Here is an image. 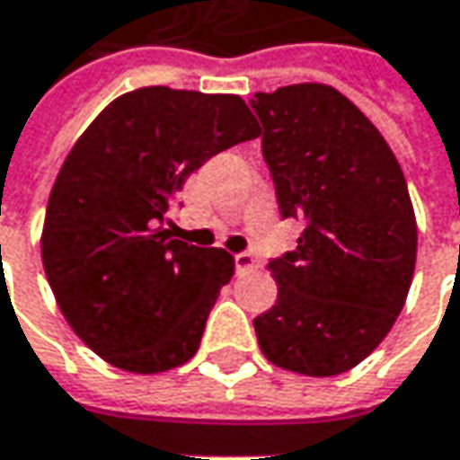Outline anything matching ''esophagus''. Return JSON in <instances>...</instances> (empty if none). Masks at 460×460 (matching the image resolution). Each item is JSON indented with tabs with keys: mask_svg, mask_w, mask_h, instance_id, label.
I'll list each match as a JSON object with an SVG mask.
<instances>
[{
	"mask_svg": "<svg viewBox=\"0 0 460 460\" xmlns=\"http://www.w3.org/2000/svg\"><path fill=\"white\" fill-rule=\"evenodd\" d=\"M256 269V258L253 253H235V271L238 274H248Z\"/></svg>",
	"mask_w": 460,
	"mask_h": 460,
	"instance_id": "1",
	"label": "esophagus"
}]
</instances>
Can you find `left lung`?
<instances>
[{
	"instance_id": "1",
	"label": "left lung",
	"mask_w": 460,
	"mask_h": 460,
	"mask_svg": "<svg viewBox=\"0 0 460 460\" xmlns=\"http://www.w3.org/2000/svg\"><path fill=\"white\" fill-rule=\"evenodd\" d=\"M261 148L281 217L305 222L269 261L276 305L253 320L274 366L305 376L350 371L386 338L412 284L415 209L386 140L325 84L258 92Z\"/></svg>"
}]
</instances>
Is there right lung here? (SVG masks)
Segmentation results:
<instances>
[{
    "label": "right lung",
    "instance_id": "add662e5",
    "mask_svg": "<svg viewBox=\"0 0 460 460\" xmlns=\"http://www.w3.org/2000/svg\"><path fill=\"white\" fill-rule=\"evenodd\" d=\"M258 135L235 94L143 86L107 104L66 155L45 209V276L104 361L158 374L197 353L235 258L171 238L164 222L197 168Z\"/></svg>",
    "mask_w": 460,
    "mask_h": 460
}]
</instances>
